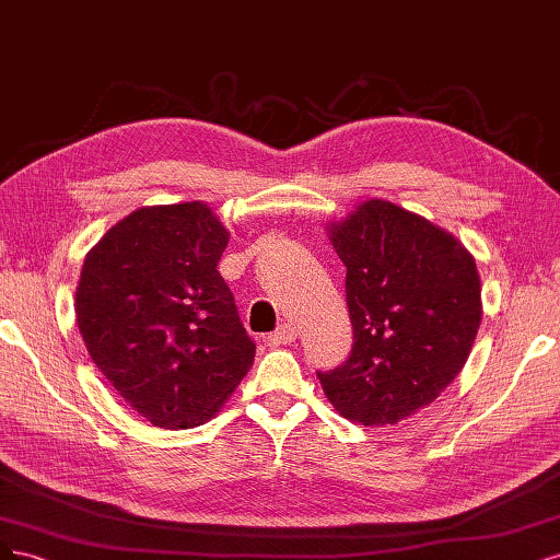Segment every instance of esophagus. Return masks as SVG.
<instances>
[{
	"instance_id": "1",
	"label": "esophagus",
	"mask_w": 560,
	"mask_h": 560,
	"mask_svg": "<svg viewBox=\"0 0 560 560\" xmlns=\"http://www.w3.org/2000/svg\"><path fill=\"white\" fill-rule=\"evenodd\" d=\"M298 339V330L291 326V323H283L272 335L267 337L269 347H281V345H291V341Z\"/></svg>"
}]
</instances>
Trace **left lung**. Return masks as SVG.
<instances>
[{
    "mask_svg": "<svg viewBox=\"0 0 560 560\" xmlns=\"http://www.w3.org/2000/svg\"><path fill=\"white\" fill-rule=\"evenodd\" d=\"M328 232L347 267L353 349L318 382L345 419L393 425L435 402L470 355L477 265L454 234L386 200L358 205Z\"/></svg>",
    "mask_w": 560,
    "mask_h": 560,
    "instance_id": "8db88e82",
    "label": "left lung"
}]
</instances>
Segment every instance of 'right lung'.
Instances as JSON below:
<instances>
[{
	"label": "right lung",
	"instance_id": "obj_1",
	"mask_svg": "<svg viewBox=\"0 0 560 560\" xmlns=\"http://www.w3.org/2000/svg\"><path fill=\"white\" fill-rule=\"evenodd\" d=\"M230 232L205 202L141 207L88 250L77 323L93 363L158 428L207 423L256 345L219 275Z\"/></svg>",
	"mask_w": 560,
	"mask_h": 560
}]
</instances>
